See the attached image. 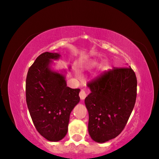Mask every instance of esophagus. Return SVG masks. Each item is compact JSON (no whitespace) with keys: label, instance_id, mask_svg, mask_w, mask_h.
Listing matches in <instances>:
<instances>
[{"label":"esophagus","instance_id":"obj_1","mask_svg":"<svg viewBox=\"0 0 159 159\" xmlns=\"http://www.w3.org/2000/svg\"><path fill=\"white\" fill-rule=\"evenodd\" d=\"M86 96H87V95H86V93H85V92L84 90L80 91V93H79V97H80V99H82V100H83V99H84L86 98Z\"/></svg>","mask_w":159,"mask_h":159}]
</instances>
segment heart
<instances>
[{"label": "heart", "mask_w": 159, "mask_h": 159, "mask_svg": "<svg viewBox=\"0 0 159 159\" xmlns=\"http://www.w3.org/2000/svg\"><path fill=\"white\" fill-rule=\"evenodd\" d=\"M76 76H80V74L79 73V71H76Z\"/></svg>", "instance_id": "heart-1"}]
</instances>
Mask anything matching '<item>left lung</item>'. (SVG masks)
<instances>
[{
  "mask_svg": "<svg viewBox=\"0 0 159 159\" xmlns=\"http://www.w3.org/2000/svg\"><path fill=\"white\" fill-rule=\"evenodd\" d=\"M88 132L94 141L104 143L116 138L128 122L136 100L135 74L130 66L114 68L88 83Z\"/></svg>",
  "mask_w": 159,
  "mask_h": 159,
  "instance_id": "8db88e82",
  "label": "left lung"
}]
</instances>
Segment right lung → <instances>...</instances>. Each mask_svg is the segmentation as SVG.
Here are the masks:
<instances>
[{
  "label": "right lung",
  "instance_id": "obj_1",
  "mask_svg": "<svg viewBox=\"0 0 159 159\" xmlns=\"http://www.w3.org/2000/svg\"><path fill=\"white\" fill-rule=\"evenodd\" d=\"M60 57L58 52L41 54L29 68L26 80V99L31 119L37 131L50 142L65 137L70 114L80 101V89L67 87L66 70L52 68L53 60Z\"/></svg>",
  "mask_w": 159,
  "mask_h": 159
}]
</instances>
